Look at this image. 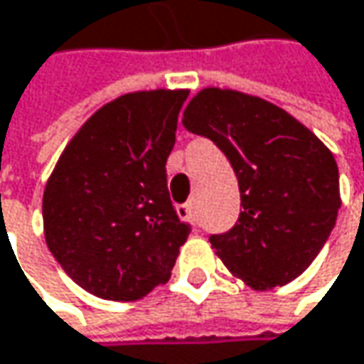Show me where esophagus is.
Segmentation results:
<instances>
[{
	"mask_svg": "<svg viewBox=\"0 0 364 364\" xmlns=\"http://www.w3.org/2000/svg\"><path fill=\"white\" fill-rule=\"evenodd\" d=\"M177 210H179V215H181L185 220H189V223H193V225L198 223V204H196V200L183 204Z\"/></svg>",
	"mask_w": 364,
	"mask_h": 364,
	"instance_id": "esophagus-1",
	"label": "esophagus"
}]
</instances>
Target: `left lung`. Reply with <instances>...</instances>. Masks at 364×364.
<instances>
[{
  "mask_svg": "<svg viewBox=\"0 0 364 364\" xmlns=\"http://www.w3.org/2000/svg\"><path fill=\"white\" fill-rule=\"evenodd\" d=\"M183 127L213 139L240 183L244 210L235 227L210 235L231 275L258 291L302 275L342 206L329 148L283 108L235 89L198 91Z\"/></svg>",
  "mask_w": 364,
  "mask_h": 364,
  "instance_id": "8db88e82",
  "label": "left lung"
}]
</instances>
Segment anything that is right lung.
<instances>
[{
	"label": "right lung",
	"mask_w": 364,
	"mask_h": 364,
	"mask_svg": "<svg viewBox=\"0 0 364 364\" xmlns=\"http://www.w3.org/2000/svg\"><path fill=\"white\" fill-rule=\"evenodd\" d=\"M187 89L133 91L87 118L43 191L46 244L85 291L133 302L171 279L191 227L166 187Z\"/></svg>",
	"instance_id": "right-lung-1"
}]
</instances>
